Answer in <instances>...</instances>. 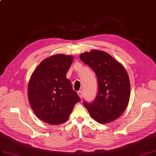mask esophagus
<instances>
[{
  "label": "esophagus",
  "instance_id": "34e87169",
  "mask_svg": "<svg viewBox=\"0 0 156 156\" xmlns=\"http://www.w3.org/2000/svg\"><path fill=\"white\" fill-rule=\"evenodd\" d=\"M78 96H80V98L82 99V96H83V93H82V92L81 91H78Z\"/></svg>",
  "mask_w": 156,
  "mask_h": 156
}]
</instances>
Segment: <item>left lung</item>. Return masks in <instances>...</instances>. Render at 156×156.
Here are the masks:
<instances>
[{
  "mask_svg": "<svg viewBox=\"0 0 156 156\" xmlns=\"http://www.w3.org/2000/svg\"><path fill=\"white\" fill-rule=\"evenodd\" d=\"M97 77L98 91L92 102H84L90 115L100 124L115 120L126 110L130 96V83L124 66L113 57L92 50L80 55Z\"/></svg>",
  "mask_w": 156,
  "mask_h": 156,
  "instance_id": "8db88e82",
  "label": "left lung"
}]
</instances>
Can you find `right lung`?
Segmentation results:
<instances>
[{"instance_id":"1","label":"right lung","mask_w":156,"mask_h":156,"mask_svg":"<svg viewBox=\"0 0 156 156\" xmlns=\"http://www.w3.org/2000/svg\"><path fill=\"white\" fill-rule=\"evenodd\" d=\"M73 57L56 54L41 62L32 74L28 97L36 115L51 125L66 122L80 98L72 89L66 73Z\"/></svg>"}]
</instances>
